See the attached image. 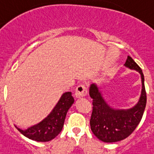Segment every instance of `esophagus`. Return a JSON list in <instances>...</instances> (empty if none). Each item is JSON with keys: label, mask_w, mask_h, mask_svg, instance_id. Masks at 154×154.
<instances>
[{"label": "esophagus", "mask_w": 154, "mask_h": 154, "mask_svg": "<svg viewBox=\"0 0 154 154\" xmlns=\"http://www.w3.org/2000/svg\"><path fill=\"white\" fill-rule=\"evenodd\" d=\"M88 91L86 88L85 85L83 84H81L77 86L75 91V96L77 98H81V97H85L87 96Z\"/></svg>", "instance_id": "34e87169"}]
</instances>
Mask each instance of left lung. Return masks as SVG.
I'll return each mask as SVG.
<instances>
[{
	"label": "left lung",
	"mask_w": 154,
	"mask_h": 154,
	"mask_svg": "<svg viewBox=\"0 0 154 154\" xmlns=\"http://www.w3.org/2000/svg\"><path fill=\"white\" fill-rule=\"evenodd\" d=\"M125 66L138 71L142 77V94L138 103L133 108L112 109L104 101L97 86L92 84L90 87L89 95L92 99L90 127L95 136L104 142H119L131 135L142 119L146 105V92L142 69L130 56H127Z\"/></svg>",
	"instance_id": "obj_1"
}]
</instances>
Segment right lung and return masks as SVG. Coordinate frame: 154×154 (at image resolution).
Listing matches in <instances>:
<instances>
[{
	"instance_id": "add662e5",
	"label": "right lung",
	"mask_w": 154,
	"mask_h": 154,
	"mask_svg": "<svg viewBox=\"0 0 154 154\" xmlns=\"http://www.w3.org/2000/svg\"><path fill=\"white\" fill-rule=\"evenodd\" d=\"M73 102L74 99L71 92H65L53 111L42 122L24 131L20 128L17 130L29 139L37 142L51 141L62 131L66 114Z\"/></svg>"
}]
</instances>
